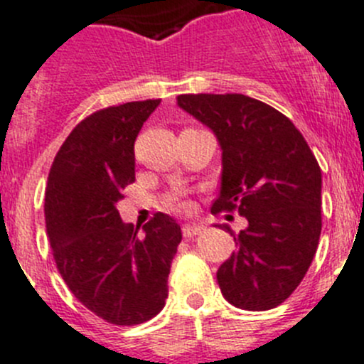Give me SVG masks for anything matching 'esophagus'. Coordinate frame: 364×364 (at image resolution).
Segmentation results:
<instances>
[{
  "label": "esophagus",
  "instance_id": "34e87169",
  "mask_svg": "<svg viewBox=\"0 0 364 364\" xmlns=\"http://www.w3.org/2000/svg\"><path fill=\"white\" fill-rule=\"evenodd\" d=\"M205 226L203 224H183V235L186 237V239H193L196 235H201L203 232H205Z\"/></svg>",
  "mask_w": 364,
  "mask_h": 364
}]
</instances>
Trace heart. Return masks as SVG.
I'll use <instances>...</instances> for the list:
<instances>
[{
	"label": "heart",
	"mask_w": 364,
	"mask_h": 364,
	"mask_svg": "<svg viewBox=\"0 0 364 364\" xmlns=\"http://www.w3.org/2000/svg\"><path fill=\"white\" fill-rule=\"evenodd\" d=\"M174 205H176V206H179V208H186V201H185V199H181V198L176 199Z\"/></svg>",
	"instance_id": "1"
}]
</instances>
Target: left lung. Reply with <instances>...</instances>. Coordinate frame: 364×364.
Here are the masks:
<instances>
[{"label":"left lung","mask_w":364,"mask_h":364,"mask_svg":"<svg viewBox=\"0 0 364 364\" xmlns=\"http://www.w3.org/2000/svg\"><path fill=\"white\" fill-rule=\"evenodd\" d=\"M178 105L212 129L223 151L212 212L247 219L217 271L220 293L244 311H269L300 285L320 242V165L293 122L264 102L201 93L179 95Z\"/></svg>","instance_id":"8db88e82"}]
</instances>
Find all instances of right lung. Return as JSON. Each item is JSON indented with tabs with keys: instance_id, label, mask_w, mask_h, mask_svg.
<instances>
[{
	"instance_id": "1",
	"label": "right lung",
	"mask_w": 364,
	"mask_h": 364,
	"mask_svg": "<svg viewBox=\"0 0 364 364\" xmlns=\"http://www.w3.org/2000/svg\"><path fill=\"white\" fill-rule=\"evenodd\" d=\"M159 102L90 114L59 149L46 183L44 220L57 269L84 307L113 325H140L165 307L181 242L171 215L156 213L140 237L117 210L134 181L136 136Z\"/></svg>"
}]
</instances>
